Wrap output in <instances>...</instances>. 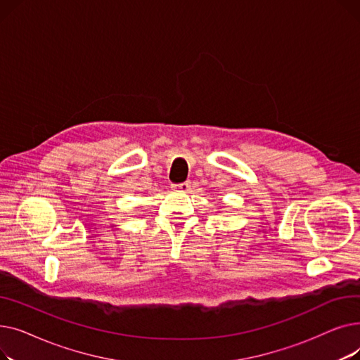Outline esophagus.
<instances>
[{
	"mask_svg": "<svg viewBox=\"0 0 360 360\" xmlns=\"http://www.w3.org/2000/svg\"><path fill=\"white\" fill-rule=\"evenodd\" d=\"M190 186H191V182L190 181H185V182H181V184H172V190L181 191V193H186L188 190H190Z\"/></svg>",
	"mask_w": 360,
	"mask_h": 360,
	"instance_id": "1",
	"label": "esophagus"
}]
</instances>
